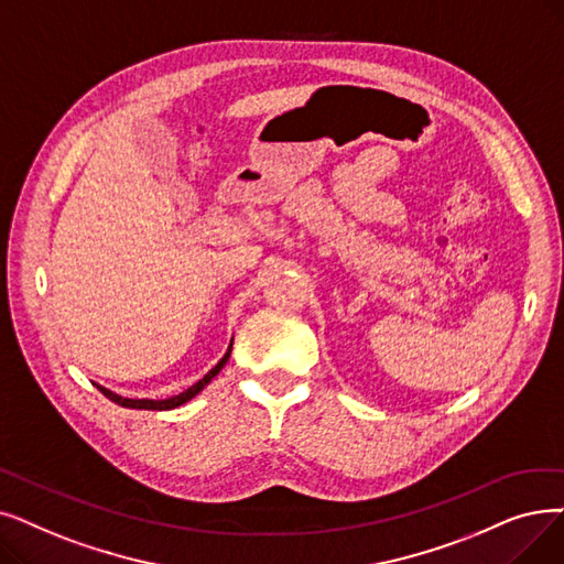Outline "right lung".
<instances>
[{"mask_svg":"<svg viewBox=\"0 0 564 564\" xmlns=\"http://www.w3.org/2000/svg\"><path fill=\"white\" fill-rule=\"evenodd\" d=\"M230 352H232V343L228 346V352L221 357V361H218L203 380H198L193 387H188L186 391H182L180 397H173V399H161V401H154V399H124V397L115 394V391H110V389H106V387H101V384H96V387H99V391H101L104 397H108L112 403H117V405H121V408H133V410H173V408L184 405V403L191 401L193 397H198L200 391L218 376V371L224 369L226 361L230 359Z\"/></svg>","mask_w":564,"mask_h":564,"instance_id":"obj_1","label":"right lung"}]
</instances>
